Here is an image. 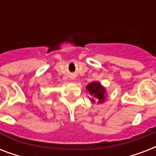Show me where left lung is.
Masks as SVG:
<instances>
[{
  "label": "left lung",
  "mask_w": 156,
  "mask_h": 156,
  "mask_svg": "<svg viewBox=\"0 0 156 156\" xmlns=\"http://www.w3.org/2000/svg\"><path fill=\"white\" fill-rule=\"evenodd\" d=\"M86 89L90 95V100L92 103L103 104L105 102L108 96L106 89L104 86L97 81H94L87 85Z\"/></svg>",
  "instance_id": "8db88e82"
}]
</instances>
